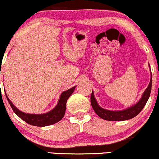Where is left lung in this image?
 Here are the masks:
<instances>
[{
  "label": "left lung",
  "mask_w": 159,
  "mask_h": 159,
  "mask_svg": "<svg viewBox=\"0 0 159 159\" xmlns=\"http://www.w3.org/2000/svg\"><path fill=\"white\" fill-rule=\"evenodd\" d=\"M150 66V65H149ZM152 87V74L150 81L145 91L142 94L141 99L139 100L137 103L135 105L130 106V107L126 108L124 110H120V111H110V110L104 109L98 105V102L96 101L95 98L94 96L93 91L92 92L91 94V104L94 111L102 119L108 121H123V120H127L134 118V116L138 115L140 111L143 109L145 104L149 99L150 92H151Z\"/></svg>",
  "instance_id": "8db88e82"
}]
</instances>
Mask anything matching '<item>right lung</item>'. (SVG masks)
Here are the masks:
<instances>
[{
  "label": "right lung",
  "mask_w": 159,
  "mask_h": 159,
  "mask_svg": "<svg viewBox=\"0 0 159 159\" xmlns=\"http://www.w3.org/2000/svg\"><path fill=\"white\" fill-rule=\"evenodd\" d=\"M76 86L72 87L71 89L67 90V91L63 92L60 95V98L59 102L56 107L52 109L51 111L45 114H26L24 112L20 111L18 108L15 107L13 105V103L10 101V100L7 96V98L9 101V103L11 106V108L14 112L24 120L28 124L34 126H39V127H44V126H48L50 125L55 124L56 122L60 121L63 116H65L66 111V106H67V99L70 98V96L73 94L74 89H75Z\"/></svg>",
  "instance_id": "1"
}]
</instances>
